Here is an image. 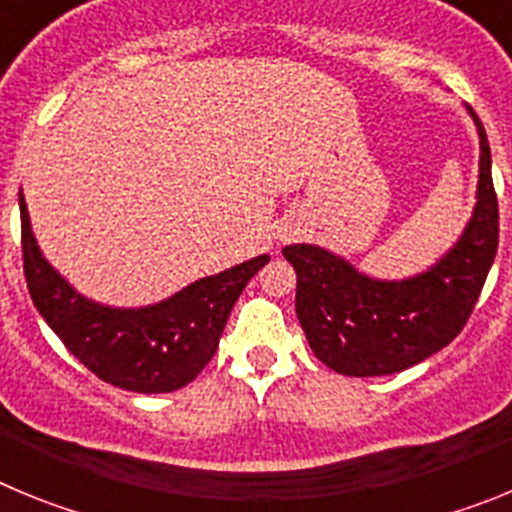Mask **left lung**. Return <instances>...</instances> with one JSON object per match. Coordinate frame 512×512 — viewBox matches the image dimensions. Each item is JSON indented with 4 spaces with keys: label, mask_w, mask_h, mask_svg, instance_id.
Instances as JSON below:
<instances>
[{
    "label": "left lung",
    "mask_w": 512,
    "mask_h": 512,
    "mask_svg": "<svg viewBox=\"0 0 512 512\" xmlns=\"http://www.w3.org/2000/svg\"><path fill=\"white\" fill-rule=\"evenodd\" d=\"M477 205L459 241L431 269L408 279H374L312 243L284 246L297 271V320L312 354L346 377H384L449 346L467 325L497 253L500 215L492 156L477 112Z\"/></svg>",
    "instance_id": "left-lung-1"
}]
</instances>
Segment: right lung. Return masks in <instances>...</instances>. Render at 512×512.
<instances>
[{"label": "right lung", "instance_id": "add662e5", "mask_svg": "<svg viewBox=\"0 0 512 512\" xmlns=\"http://www.w3.org/2000/svg\"><path fill=\"white\" fill-rule=\"evenodd\" d=\"M22 259L35 307L63 346L120 390L161 395L187 387L215 356L235 300L269 256L197 279L146 307H112L76 292L45 261L20 189Z\"/></svg>", "mask_w": 512, "mask_h": 512}]
</instances>
